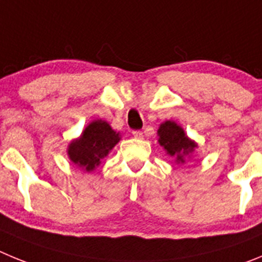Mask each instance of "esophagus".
<instances>
[{
  "label": "esophagus",
  "mask_w": 262,
  "mask_h": 262,
  "mask_svg": "<svg viewBox=\"0 0 262 262\" xmlns=\"http://www.w3.org/2000/svg\"><path fill=\"white\" fill-rule=\"evenodd\" d=\"M132 134H133L134 138H142L143 137V133L141 130H133L132 132Z\"/></svg>",
  "instance_id": "obj_1"
}]
</instances>
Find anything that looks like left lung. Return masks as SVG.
Listing matches in <instances>:
<instances>
[{
	"mask_svg": "<svg viewBox=\"0 0 262 262\" xmlns=\"http://www.w3.org/2000/svg\"><path fill=\"white\" fill-rule=\"evenodd\" d=\"M158 136H159V140H158L159 145L166 150L167 154L176 158L178 163H184L185 157L192 154L197 147V143L190 140L184 129L175 121L168 120L160 124L158 129Z\"/></svg>",
	"mask_w": 262,
	"mask_h": 262,
	"instance_id": "1",
	"label": "left lung"
}]
</instances>
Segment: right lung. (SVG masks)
Masks as SVG:
<instances>
[{
	"label": "right lung",
	"mask_w": 262,
	"mask_h": 262,
	"mask_svg": "<svg viewBox=\"0 0 262 262\" xmlns=\"http://www.w3.org/2000/svg\"><path fill=\"white\" fill-rule=\"evenodd\" d=\"M121 140L104 120H94L82 132L81 137L72 141L68 155L73 163L87 172H91L102 163L108 152Z\"/></svg>",
	"instance_id": "1"
}]
</instances>
